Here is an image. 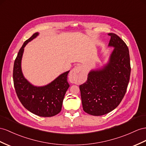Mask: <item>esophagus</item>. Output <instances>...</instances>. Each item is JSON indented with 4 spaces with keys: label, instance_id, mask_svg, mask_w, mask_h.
<instances>
[{
    "label": "esophagus",
    "instance_id": "34e87169",
    "mask_svg": "<svg viewBox=\"0 0 146 146\" xmlns=\"http://www.w3.org/2000/svg\"><path fill=\"white\" fill-rule=\"evenodd\" d=\"M84 69L83 68V66H82L81 65L75 66L72 71H71L70 75L73 78H78L82 76H83L84 74Z\"/></svg>",
    "mask_w": 146,
    "mask_h": 146
}]
</instances>
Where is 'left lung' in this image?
Returning <instances> with one entry per match:
<instances>
[{"mask_svg":"<svg viewBox=\"0 0 146 146\" xmlns=\"http://www.w3.org/2000/svg\"><path fill=\"white\" fill-rule=\"evenodd\" d=\"M109 47L113 49L106 63L89 72L88 80L80 86L83 110L87 113L100 116L114 110L124 97L131 73L128 48L114 33Z\"/></svg>","mask_w":146,"mask_h":146,"instance_id":"obj_1","label":"left lung"}]
</instances>
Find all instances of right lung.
<instances>
[{"label":"right lung","mask_w":146,"mask_h":146,"mask_svg":"<svg viewBox=\"0 0 146 146\" xmlns=\"http://www.w3.org/2000/svg\"><path fill=\"white\" fill-rule=\"evenodd\" d=\"M36 33L23 43L14 62L13 83L17 94L25 109L39 117H50L62 110V103L70 84L67 76L70 70L60 74L48 84L37 86L33 85L23 75L21 60L25 46L39 36Z\"/></svg>","instance_id":"add662e5"}]
</instances>
